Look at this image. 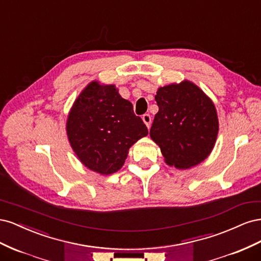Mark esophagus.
I'll return each mask as SVG.
<instances>
[{
  "mask_svg": "<svg viewBox=\"0 0 261 261\" xmlns=\"http://www.w3.org/2000/svg\"><path fill=\"white\" fill-rule=\"evenodd\" d=\"M143 121L145 122V124L147 125V127H149L150 124H151V116H150V114L146 113L143 115Z\"/></svg>",
  "mask_w": 261,
  "mask_h": 261,
  "instance_id": "obj_1",
  "label": "esophagus"
}]
</instances>
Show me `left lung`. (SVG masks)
I'll use <instances>...</instances> for the list:
<instances>
[{
	"label": "left lung",
	"instance_id": "8db88e82",
	"mask_svg": "<svg viewBox=\"0 0 261 261\" xmlns=\"http://www.w3.org/2000/svg\"><path fill=\"white\" fill-rule=\"evenodd\" d=\"M154 99L159 111L150 128V137L161 148L165 162L187 169L206 159L219 130L211 100L189 82L161 87Z\"/></svg>",
	"mask_w": 261,
	"mask_h": 261
}]
</instances>
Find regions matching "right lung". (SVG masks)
I'll return each instance as SVG.
<instances>
[{
  "instance_id": "obj_1",
  "label": "right lung",
  "mask_w": 261,
  "mask_h": 261,
  "mask_svg": "<svg viewBox=\"0 0 261 261\" xmlns=\"http://www.w3.org/2000/svg\"><path fill=\"white\" fill-rule=\"evenodd\" d=\"M67 136L75 153L87 168L112 174L122 168L129 147L148 135V128L134 113L113 85L93 82L86 87L70 110Z\"/></svg>"
}]
</instances>
